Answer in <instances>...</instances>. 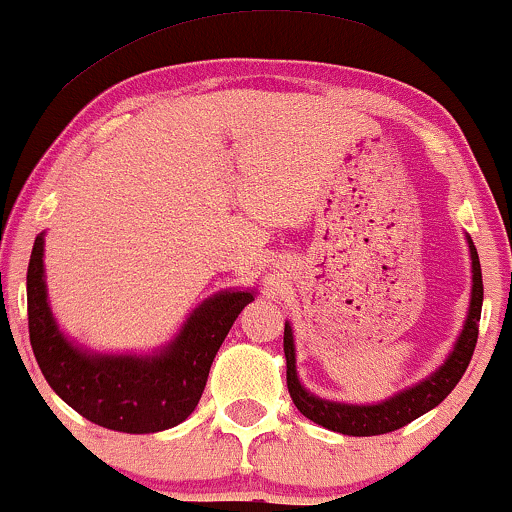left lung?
<instances>
[{
	"mask_svg": "<svg viewBox=\"0 0 512 512\" xmlns=\"http://www.w3.org/2000/svg\"><path fill=\"white\" fill-rule=\"evenodd\" d=\"M472 251V302H470V316H467L465 330H462L458 345H455L453 354L448 362L429 376L426 381L419 383L410 390H402L381 405H340V402H328L321 398H314L306 393L297 378V369H294V340L292 328L285 323V357H287V388H290V398L297 410L304 414L311 422L326 426L330 431H338L345 436H378L388 434V431L402 429L405 424L414 422L422 417L424 412L434 410L448 398L450 390L458 386L462 374L470 366V359L477 347L479 338V318H482V302H484V285H482V266H479L477 249H474L470 239Z\"/></svg>",
	"mask_w": 512,
	"mask_h": 512,
	"instance_id": "left-lung-1",
	"label": "left lung"
}]
</instances>
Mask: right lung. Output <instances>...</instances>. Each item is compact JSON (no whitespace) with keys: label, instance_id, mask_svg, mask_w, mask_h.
I'll list each match as a JSON object with an SVG mask.
<instances>
[{"label":"right lung","instance_id":"right-lung-1","mask_svg":"<svg viewBox=\"0 0 512 512\" xmlns=\"http://www.w3.org/2000/svg\"><path fill=\"white\" fill-rule=\"evenodd\" d=\"M26 294L30 345L45 381L78 414L124 434L170 429L196 410L222 340L254 299L251 292L215 294L191 314L170 347L138 359L93 357L64 340L47 306L42 234L30 254Z\"/></svg>","mask_w":512,"mask_h":512}]
</instances>
